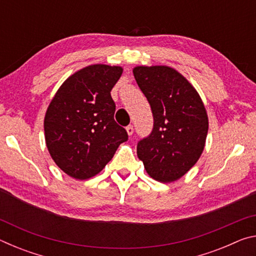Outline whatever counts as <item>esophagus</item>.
Segmentation results:
<instances>
[{
  "instance_id": "obj_1",
  "label": "esophagus",
  "mask_w": 256,
  "mask_h": 256,
  "mask_svg": "<svg viewBox=\"0 0 256 256\" xmlns=\"http://www.w3.org/2000/svg\"><path fill=\"white\" fill-rule=\"evenodd\" d=\"M126 132L128 136H132L133 134V126L132 125H128V126H126Z\"/></svg>"
}]
</instances>
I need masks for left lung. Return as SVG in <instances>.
<instances>
[{
    "label": "left lung",
    "mask_w": 256,
    "mask_h": 256,
    "mask_svg": "<svg viewBox=\"0 0 256 256\" xmlns=\"http://www.w3.org/2000/svg\"><path fill=\"white\" fill-rule=\"evenodd\" d=\"M133 74L154 115L149 136L138 141V157L150 177L172 183L201 157L209 120L196 88L175 68L136 66Z\"/></svg>",
    "instance_id": "obj_1"
}]
</instances>
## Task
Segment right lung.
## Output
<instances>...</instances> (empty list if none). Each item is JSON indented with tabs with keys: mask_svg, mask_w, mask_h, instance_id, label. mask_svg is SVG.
<instances>
[{
	"mask_svg": "<svg viewBox=\"0 0 256 256\" xmlns=\"http://www.w3.org/2000/svg\"><path fill=\"white\" fill-rule=\"evenodd\" d=\"M120 66L94 64L63 82L46 110L45 141L52 159L66 174L88 180L100 172L128 141V132L115 122L112 86Z\"/></svg>",
	"mask_w": 256,
	"mask_h": 256,
	"instance_id": "add662e5",
	"label": "right lung"
}]
</instances>
